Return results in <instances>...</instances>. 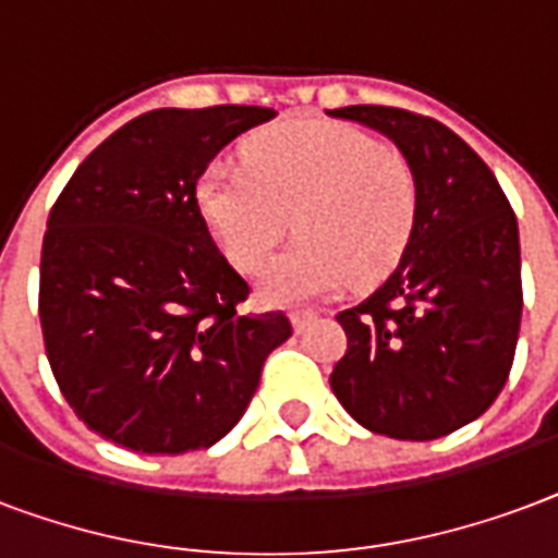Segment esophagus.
Instances as JSON below:
<instances>
[{
    "instance_id": "34e87169",
    "label": "esophagus",
    "mask_w": 558,
    "mask_h": 558,
    "mask_svg": "<svg viewBox=\"0 0 558 558\" xmlns=\"http://www.w3.org/2000/svg\"><path fill=\"white\" fill-rule=\"evenodd\" d=\"M290 319H292V328H295V331H304V328H307L311 322L319 319V313H313V311H292Z\"/></svg>"
}]
</instances>
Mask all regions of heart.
Masks as SVG:
<instances>
[{
	"label": "heart",
	"instance_id": "obj_1",
	"mask_svg": "<svg viewBox=\"0 0 558 558\" xmlns=\"http://www.w3.org/2000/svg\"><path fill=\"white\" fill-rule=\"evenodd\" d=\"M245 162L216 159L197 177L195 201L225 254L254 271L292 227L299 242L259 275L266 304H295L375 283L405 257L420 185L402 153L357 126L283 123L245 144Z\"/></svg>",
	"mask_w": 558,
	"mask_h": 558
}]
</instances>
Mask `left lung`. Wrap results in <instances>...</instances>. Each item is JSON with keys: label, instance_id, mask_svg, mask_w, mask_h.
I'll return each instance as SVG.
<instances>
[{"label": "left lung", "instance_id": "1", "mask_svg": "<svg viewBox=\"0 0 558 558\" xmlns=\"http://www.w3.org/2000/svg\"><path fill=\"white\" fill-rule=\"evenodd\" d=\"M331 118L378 130L416 174L405 257L381 287L337 313L340 405L375 435L435 440L494 405L521 331V236L509 197L468 142L435 118L345 106Z\"/></svg>", "mask_w": 558, "mask_h": 558}]
</instances>
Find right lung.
I'll use <instances>...</instances> for the list:
<instances>
[{"label": "right lung", "instance_id": "add662e5", "mask_svg": "<svg viewBox=\"0 0 558 558\" xmlns=\"http://www.w3.org/2000/svg\"><path fill=\"white\" fill-rule=\"evenodd\" d=\"M275 118L263 106L156 109L123 123L49 213L37 313L73 414L144 456L206 449L236 426L283 313L236 311L247 283L218 251L197 177Z\"/></svg>", "mask_w": 558, "mask_h": 558}]
</instances>
